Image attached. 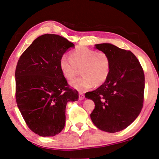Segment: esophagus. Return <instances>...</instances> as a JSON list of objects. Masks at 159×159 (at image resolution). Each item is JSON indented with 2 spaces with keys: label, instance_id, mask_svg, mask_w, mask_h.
<instances>
[{
  "label": "esophagus",
  "instance_id": "34e87169",
  "mask_svg": "<svg viewBox=\"0 0 159 159\" xmlns=\"http://www.w3.org/2000/svg\"><path fill=\"white\" fill-rule=\"evenodd\" d=\"M84 94H83V93H82V92H80L79 93V100H83L84 98Z\"/></svg>",
  "mask_w": 159,
  "mask_h": 159
}]
</instances>
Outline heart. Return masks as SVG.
<instances>
[{
	"mask_svg": "<svg viewBox=\"0 0 159 159\" xmlns=\"http://www.w3.org/2000/svg\"><path fill=\"white\" fill-rule=\"evenodd\" d=\"M59 67L62 74L69 81L74 78L80 70L82 77L70 84L77 90L86 92L94 85L98 86L106 82L111 70V60L106 52L80 46L70 53L69 59L62 57Z\"/></svg>",
	"mask_w": 159,
	"mask_h": 159,
	"instance_id": "b5f03b06",
	"label": "heart"
}]
</instances>
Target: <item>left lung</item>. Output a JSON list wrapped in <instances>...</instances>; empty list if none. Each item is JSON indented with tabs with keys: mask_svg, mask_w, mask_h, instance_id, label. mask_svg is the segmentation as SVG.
I'll return each mask as SVG.
<instances>
[{
	"mask_svg": "<svg viewBox=\"0 0 159 159\" xmlns=\"http://www.w3.org/2000/svg\"><path fill=\"white\" fill-rule=\"evenodd\" d=\"M109 55L111 70L106 82L85 94L95 104L90 114L100 130L115 133L128 127L140 113L144 102V73L138 59L129 50L109 43L95 45Z\"/></svg>",
	"mask_w": 159,
	"mask_h": 159,
	"instance_id": "obj_1",
	"label": "left lung"
}]
</instances>
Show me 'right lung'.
<instances>
[{
  "instance_id": "obj_1",
  "label": "right lung",
  "mask_w": 159,
  "mask_h": 159,
  "mask_svg": "<svg viewBox=\"0 0 159 159\" xmlns=\"http://www.w3.org/2000/svg\"><path fill=\"white\" fill-rule=\"evenodd\" d=\"M72 42L56 34L37 38L17 62L15 98L27 125L40 136H54L63 129L65 108L78 92L69 88L59 61Z\"/></svg>"
}]
</instances>
